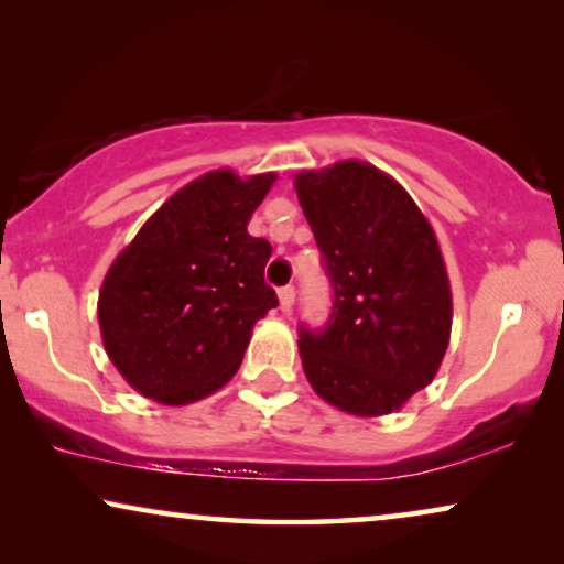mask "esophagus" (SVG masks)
I'll use <instances>...</instances> for the list:
<instances>
[{
  "label": "esophagus",
  "mask_w": 564,
  "mask_h": 564,
  "mask_svg": "<svg viewBox=\"0 0 564 564\" xmlns=\"http://www.w3.org/2000/svg\"><path fill=\"white\" fill-rule=\"evenodd\" d=\"M280 307H282V313H290L292 307H295V288H292V284L280 290Z\"/></svg>",
  "instance_id": "esophagus-1"
}]
</instances>
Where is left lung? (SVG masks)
Segmentation results:
<instances>
[{
	"mask_svg": "<svg viewBox=\"0 0 564 564\" xmlns=\"http://www.w3.org/2000/svg\"><path fill=\"white\" fill-rule=\"evenodd\" d=\"M334 284L326 330H300L311 388L338 411L398 413L434 380L452 336V288L436 234L403 184L346 159L295 174Z\"/></svg>",
	"mask_w": 564,
	"mask_h": 564,
	"instance_id": "1",
	"label": "left lung"
}]
</instances>
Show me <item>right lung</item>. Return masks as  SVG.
<instances>
[{"label": "right lung", "mask_w": 564, "mask_h": 564, "mask_svg": "<svg viewBox=\"0 0 564 564\" xmlns=\"http://www.w3.org/2000/svg\"><path fill=\"white\" fill-rule=\"evenodd\" d=\"M274 172L215 169L176 189L107 269L97 300L105 351L130 388L164 405L218 392L253 323L276 307L272 246L249 236Z\"/></svg>", "instance_id": "add662e5"}]
</instances>
